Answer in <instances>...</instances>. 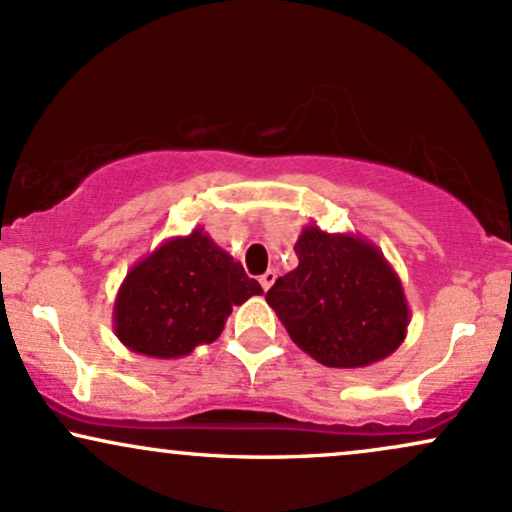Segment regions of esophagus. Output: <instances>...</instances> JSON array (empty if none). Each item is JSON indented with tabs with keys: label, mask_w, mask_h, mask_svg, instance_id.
<instances>
[{
	"label": "esophagus",
	"mask_w": 512,
	"mask_h": 512,
	"mask_svg": "<svg viewBox=\"0 0 512 512\" xmlns=\"http://www.w3.org/2000/svg\"><path fill=\"white\" fill-rule=\"evenodd\" d=\"M274 281H276V272H274V269H267V272H264V274L260 276V284H262L264 291L272 289Z\"/></svg>",
	"instance_id": "esophagus-1"
}]
</instances>
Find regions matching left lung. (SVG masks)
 Segmentation results:
<instances>
[{
  "instance_id": "obj_1",
  "label": "left lung",
  "mask_w": 512,
  "mask_h": 512,
  "mask_svg": "<svg viewBox=\"0 0 512 512\" xmlns=\"http://www.w3.org/2000/svg\"><path fill=\"white\" fill-rule=\"evenodd\" d=\"M298 267L267 291L293 344L330 368L383 361L404 342L409 305L378 245L315 223L296 240Z\"/></svg>"
}]
</instances>
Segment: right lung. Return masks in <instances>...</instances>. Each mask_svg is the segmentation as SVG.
Masks as SVG:
<instances>
[{"mask_svg":"<svg viewBox=\"0 0 512 512\" xmlns=\"http://www.w3.org/2000/svg\"><path fill=\"white\" fill-rule=\"evenodd\" d=\"M260 293L243 264L197 226L190 236L163 240L129 269L115 298L113 327L134 354L180 358L216 342L233 305Z\"/></svg>","mask_w":512,"mask_h":512,"instance_id":"right-lung-1","label":"right lung"}]
</instances>
